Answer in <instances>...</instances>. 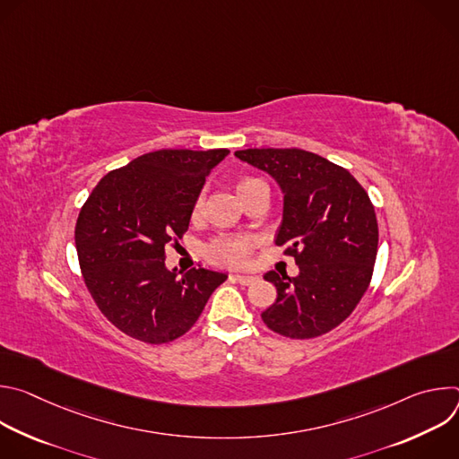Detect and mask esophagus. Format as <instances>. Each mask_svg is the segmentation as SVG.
I'll list each match as a JSON object with an SVG mask.
<instances>
[{
    "instance_id": "1",
    "label": "esophagus",
    "mask_w": 459,
    "mask_h": 459,
    "mask_svg": "<svg viewBox=\"0 0 459 459\" xmlns=\"http://www.w3.org/2000/svg\"><path fill=\"white\" fill-rule=\"evenodd\" d=\"M230 278L236 280V281L241 283V285H250V283L255 281V276H245V274H232Z\"/></svg>"
}]
</instances>
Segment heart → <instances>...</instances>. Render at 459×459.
I'll return each instance as SVG.
<instances>
[{"mask_svg": "<svg viewBox=\"0 0 459 459\" xmlns=\"http://www.w3.org/2000/svg\"><path fill=\"white\" fill-rule=\"evenodd\" d=\"M257 183H261V181L254 179V178L241 179L238 183L239 195H243L248 188H252ZM202 207H204V198L200 195V198L195 200V204H194L192 216H198L202 212ZM252 245H254V238H250V236H221V238L214 239L209 245L207 254H209V257L212 261H216V264H221V265H241V264H245V261H247Z\"/></svg>", "mask_w": 459, "mask_h": 459, "instance_id": "b5f03b06", "label": "heart"}]
</instances>
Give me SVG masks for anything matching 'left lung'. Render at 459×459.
<instances>
[{"label": "left lung", "instance_id": "obj_1", "mask_svg": "<svg viewBox=\"0 0 459 459\" xmlns=\"http://www.w3.org/2000/svg\"><path fill=\"white\" fill-rule=\"evenodd\" d=\"M236 158L267 172L283 192L276 245L299 274L264 278L276 301L261 312L271 331L308 340L333 331L365 294L377 252V221L365 188L343 167L301 149H247Z\"/></svg>", "mask_w": 459, "mask_h": 459}]
</instances>
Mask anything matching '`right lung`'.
<instances>
[{"mask_svg":"<svg viewBox=\"0 0 459 459\" xmlns=\"http://www.w3.org/2000/svg\"><path fill=\"white\" fill-rule=\"evenodd\" d=\"M227 149H163L108 172L94 186L76 223L85 285L121 333L160 345L198 321L227 274L165 267V247L181 238L211 170Z\"/></svg>","mask_w":459,"mask_h":459,"instance_id":"right-lung-1","label":"right lung"}]
</instances>
